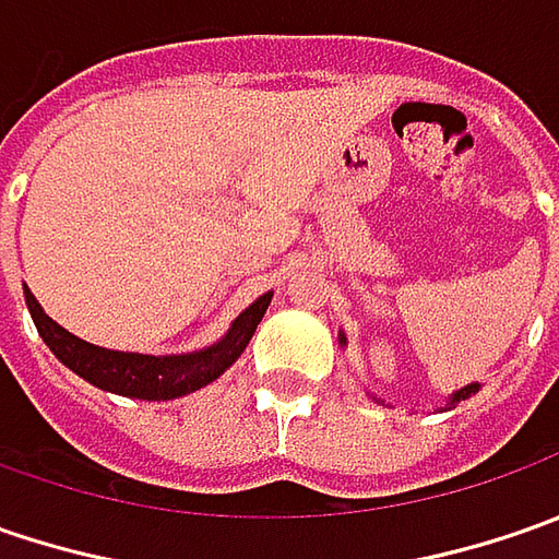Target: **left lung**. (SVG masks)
Masks as SVG:
<instances>
[{
  "label": "left lung",
  "instance_id": "left-lung-1",
  "mask_svg": "<svg viewBox=\"0 0 559 559\" xmlns=\"http://www.w3.org/2000/svg\"><path fill=\"white\" fill-rule=\"evenodd\" d=\"M476 392H479V385H476V382H473V385H466V389H461L457 395L451 397V407H457L461 401H466V397H469V395H476Z\"/></svg>",
  "mask_w": 559,
  "mask_h": 559
}]
</instances>
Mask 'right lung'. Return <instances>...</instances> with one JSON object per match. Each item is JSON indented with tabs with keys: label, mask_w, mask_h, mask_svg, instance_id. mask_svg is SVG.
Returning <instances> with one entry per match:
<instances>
[{
	"label": "right lung",
	"mask_w": 559,
	"mask_h": 559,
	"mask_svg": "<svg viewBox=\"0 0 559 559\" xmlns=\"http://www.w3.org/2000/svg\"><path fill=\"white\" fill-rule=\"evenodd\" d=\"M24 295H27V308H31L33 323H36V333L43 335V342L52 348V355L64 367H71L76 376H83L86 382H93L105 392L140 397V401H170V397H183L207 385V382H214L236 357L246 352V345L251 342V335H254L270 305L267 292L236 317V323L229 326V333L217 345H211L204 352L155 357L108 352V348L90 345L68 330H61L52 317H46L31 289H24Z\"/></svg>",
	"instance_id": "obj_1"
}]
</instances>
